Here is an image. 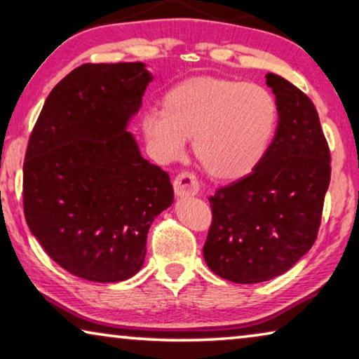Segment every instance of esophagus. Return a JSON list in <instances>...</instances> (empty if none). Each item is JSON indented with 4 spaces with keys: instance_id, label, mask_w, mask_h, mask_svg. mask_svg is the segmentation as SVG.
Returning <instances> with one entry per match:
<instances>
[{
    "instance_id": "34e87169",
    "label": "esophagus",
    "mask_w": 359,
    "mask_h": 359,
    "mask_svg": "<svg viewBox=\"0 0 359 359\" xmlns=\"http://www.w3.org/2000/svg\"><path fill=\"white\" fill-rule=\"evenodd\" d=\"M172 185H174V191L179 198L193 196V194H196L199 191L198 179L188 171H182L175 175Z\"/></svg>"
}]
</instances>
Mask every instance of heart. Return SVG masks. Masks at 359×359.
Masks as SVG:
<instances>
[{
	"mask_svg": "<svg viewBox=\"0 0 359 359\" xmlns=\"http://www.w3.org/2000/svg\"><path fill=\"white\" fill-rule=\"evenodd\" d=\"M278 107L261 85L199 76L175 83L163 109L142 117L150 150L161 163L184 155L187 137L212 177L236 180L257 168L276 135Z\"/></svg>",
	"mask_w": 359,
	"mask_h": 359,
	"instance_id": "obj_1",
	"label": "heart"
}]
</instances>
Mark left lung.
<instances>
[{
  "mask_svg": "<svg viewBox=\"0 0 359 359\" xmlns=\"http://www.w3.org/2000/svg\"><path fill=\"white\" fill-rule=\"evenodd\" d=\"M266 79L278 107L276 136L250 174L209 196L204 259L234 283L271 280L311 250L331 180L330 145L313 102L287 79Z\"/></svg>",
  "mask_w": 359,
  "mask_h": 359,
  "instance_id": "left-lung-1",
  "label": "left lung"
}]
</instances>
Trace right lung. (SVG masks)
<instances>
[{
	"label": "right lung",
	"instance_id": "right-lung-1",
	"mask_svg": "<svg viewBox=\"0 0 359 359\" xmlns=\"http://www.w3.org/2000/svg\"><path fill=\"white\" fill-rule=\"evenodd\" d=\"M150 81L139 62L79 66L53 87L29 136L27 224L48 257L85 280L135 276L151 222L174 201L168 172L125 130Z\"/></svg>",
	"mask_w": 359,
	"mask_h": 359
}]
</instances>
